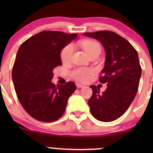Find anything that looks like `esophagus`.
<instances>
[{"label": "esophagus", "instance_id": "esophagus-1", "mask_svg": "<svg viewBox=\"0 0 153 153\" xmlns=\"http://www.w3.org/2000/svg\"><path fill=\"white\" fill-rule=\"evenodd\" d=\"M76 86H77V88H80L84 87L83 85H81V84H80V83H76Z\"/></svg>", "mask_w": 153, "mask_h": 153}]
</instances>
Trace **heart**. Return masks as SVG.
Masks as SVG:
<instances>
[{"label": "heart", "instance_id": "obj_1", "mask_svg": "<svg viewBox=\"0 0 153 153\" xmlns=\"http://www.w3.org/2000/svg\"><path fill=\"white\" fill-rule=\"evenodd\" d=\"M81 45L85 50L87 55L93 53L94 52H101V47L97 42L94 40H85L82 42ZM73 52V45H68L63 48L60 54L61 59L63 62H67L70 60L72 57ZM92 71L88 68H78L72 72L71 75L73 78L79 80V81L84 82L87 80L89 78V75L91 74Z\"/></svg>", "mask_w": 153, "mask_h": 153}]
</instances>
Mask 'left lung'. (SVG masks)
Instances as JSON below:
<instances>
[{
  "instance_id": "obj_1",
  "label": "left lung",
  "mask_w": 153,
  "mask_h": 153,
  "mask_svg": "<svg viewBox=\"0 0 153 153\" xmlns=\"http://www.w3.org/2000/svg\"><path fill=\"white\" fill-rule=\"evenodd\" d=\"M84 36L98 40L106 53L105 65L100 77L106 83V91L91 85L93 95L88 103L91 114L104 122L114 121L124 114L137 92L142 69L138 54L127 39L110 31L85 33Z\"/></svg>"
}]
</instances>
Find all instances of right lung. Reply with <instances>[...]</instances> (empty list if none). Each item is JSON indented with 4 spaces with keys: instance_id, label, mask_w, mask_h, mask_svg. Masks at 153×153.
Wrapping results in <instances>:
<instances>
[{
    "instance_id": "obj_1",
    "label": "right lung",
    "mask_w": 153,
    "mask_h": 153,
    "mask_svg": "<svg viewBox=\"0 0 153 153\" xmlns=\"http://www.w3.org/2000/svg\"><path fill=\"white\" fill-rule=\"evenodd\" d=\"M77 36L43 31L28 39L19 47L12 79L19 101L33 118L52 122L64 114L76 85L73 82L55 85L51 80L54 68L62 65L61 51Z\"/></svg>"
}]
</instances>
